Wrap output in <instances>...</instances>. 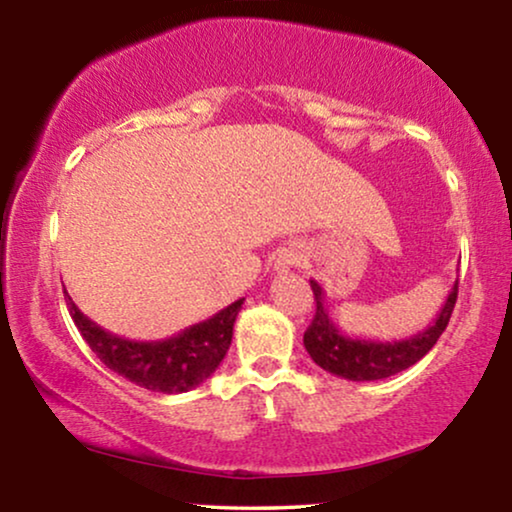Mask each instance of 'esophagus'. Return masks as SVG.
<instances>
[{"instance_id": "esophagus-1", "label": "esophagus", "mask_w": 512, "mask_h": 512, "mask_svg": "<svg viewBox=\"0 0 512 512\" xmlns=\"http://www.w3.org/2000/svg\"><path fill=\"white\" fill-rule=\"evenodd\" d=\"M300 261H303V254H300L298 249H282L275 258V270L277 272H289L291 268H298Z\"/></svg>"}]
</instances>
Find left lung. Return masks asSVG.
<instances>
[{
    "mask_svg": "<svg viewBox=\"0 0 512 512\" xmlns=\"http://www.w3.org/2000/svg\"><path fill=\"white\" fill-rule=\"evenodd\" d=\"M312 291H314V319L310 328L303 335L307 354L312 356V361L338 377L352 382H375L391 377L401 370L415 366L429 349L436 345L440 335L447 328V321L452 317L454 303H457L459 282H454L450 296H447L443 310L438 312V317L426 331L412 335L405 340L394 342H377V340H361V338H349L335 326V321L328 314V307L324 303V289L310 279Z\"/></svg>",
    "mask_w": 512,
    "mask_h": 512,
    "instance_id": "8db88e82",
    "label": "left lung"
}]
</instances>
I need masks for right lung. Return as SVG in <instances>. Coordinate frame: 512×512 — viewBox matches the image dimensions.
<instances>
[{
  "instance_id": "add662e5",
  "label": "right lung",
  "mask_w": 512,
  "mask_h": 512,
  "mask_svg": "<svg viewBox=\"0 0 512 512\" xmlns=\"http://www.w3.org/2000/svg\"><path fill=\"white\" fill-rule=\"evenodd\" d=\"M65 298L76 328L97 354V359L114 373L123 375L125 380L144 389L160 391V394H181V391L198 387L219 368L230 340H233L237 312L244 303V298L235 300L233 305L223 307L214 317L188 326L186 331L172 335V338L135 342L107 333L95 321H90L74 305L72 298Z\"/></svg>"
}]
</instances>
